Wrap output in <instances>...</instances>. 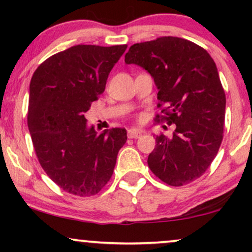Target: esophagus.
<instances>
[{"instance_id": "esophagus-1", "label": "esophagus", "mask_w": 252, "mask_h": 252, "mask_svg": "<svg viewBox=\"0 0 252 252\" xmlns=\"http://www.w3.org/2000/svg\"><path fill=\"white\" fill-rule=\"evenodd\" d=\"M143 133V130L139 128H129L127 130V135H128L129 139H137V137H140Z\"/></svg>"}]
</instances>
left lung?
<instances>
[{"label":"left lung","instance_id":"8db88e82","mask_svg":"<svg viewBox=\"0 0 252 252\" xmlns=\"http://www.w3.org/2000/svg\"><path fill=\"white\" fill-rule=\"evenodd\" d=\"M126 64L144 68L158 89L160 113L175 124L173 136H156L148 157L153 173L170 186L196 180L218 153L225 125L226 96L215 61L202 47L177 36L135 43Z\"/></svg>","mask_w":252,"mask_h":252}]
</instances>
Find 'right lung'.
I'll return each instance as SVG.
<instances>
[{"mask_svg":"<svg viewBox=\"0 0 252 252\" xmlns=\"http://www.w3.org/2000/svg\"><path fill=\"white\" fill-rule=\"evenodd\" d=\"M126 48L73 46L44 61L31 80L27 125L34 150L48 177L70 194H97L126 143L125 128L97 134L85 118Z\"/></svg>","mask_w":252,"mask_h":252,"instance_id":"right-lung-1","label":"right lung"}]
</instances>
